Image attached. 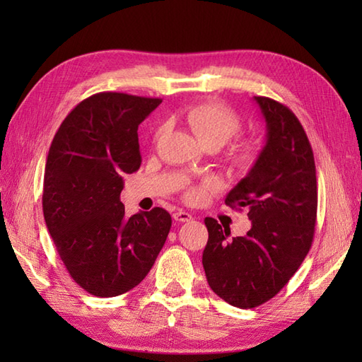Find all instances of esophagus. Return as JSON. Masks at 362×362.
Instances as JSON below:
<instances>
[{"mask_svg":"<svg viewBox=\"0 0 362 362\" xmlns=\"http://www.w3.org/2000/svg\"><path fill=\"white\" fill-rule=\"evenodd\" d=\"M173 218H174L175 221H179V222H189V221H193V216H191V214H189L188 211H185V210H177V211L173 214Z\"/></svg>","mask_w":362,"mask_h":362,"instance_id":"esophagus-1","label":"esophagus"}]
</instances>
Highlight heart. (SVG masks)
<instances>
[{"label":"heart","instance_id":"obj_1","mask_svg":"<svg viewBox=\"0 0 362 362\" xmlns=\"http://www.w3.org/2000/svg\"><path fill=\"white\" fill-rule=\"evenodd\" d=\"M185 119L193 129V132L204 146L216 144L224 146L228 140L240 132L241 119L238 115L221 103H202L191 105L185 112ZM257 146L252 141H243L233 151V161L236 165L245 166L255 158ZM211 182H205L201 187H194L188 191L189 201H201L204 199L206 188Z\"/></svg>","mask_w":362,"mask_h":362}]
</instances>
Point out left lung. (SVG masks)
<instances>
[{
  "mask_svg": "<svg viewBox=\"0 0 362 362\" xmlns=\"http://www.w3.org/2000/svg\"><path fill=\"white\" fill-rule=\"evenodd\" d=\"M266 121V144L247 175L226 197L249 210L252 227L230 240V228L205 218L202 264L214 294L247 310L279 294L311 249L317 218V180L311 144L286 105L253 96Z\"/></svg>",
  "mask_w": 362,
  "mask_h": 362,
  "instance_id": "1",
  "label": "left lung"
}]
</instances>
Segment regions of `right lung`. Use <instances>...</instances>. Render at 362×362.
Returning a JSON list of instances; mask_svg holds the SVG:
<instances>
[{"instance_id": "obj_1", "label": "right lung", "mask_w": 362, "mask_h": 362, "mask_svg": "<svg viewBox=\"0 0 362 362\" xmlns=\"http://www.w3.org/2000/svg\"><path fill=\"white\" fill-rule=\"evenodd\" d=\"M158 98L104 91L83 99L60 124L46 157L43 216L66 271L96 297L141 283L171 228L156 206L127 218L122 175L141 165L138 126Z\"/></svg>"}]
</instances>
